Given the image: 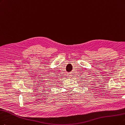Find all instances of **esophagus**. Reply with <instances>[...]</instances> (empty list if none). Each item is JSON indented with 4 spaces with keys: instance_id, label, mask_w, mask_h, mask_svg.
<instances>
[{
    "instance_id": "obj_1",
    "label": "esophagus",
    "mask_w": 125,
    "mask_h": 125,
    "mask_svg": "<svg viewBox=\"0 0 125 125\" xmlns=\"http://www.w3.org/2000/svg\"><path fill=\"white\" fill-rule=\"evenodd\" d=\"M67 77L68 78H71L72 77V74L70 73H69L67 74Z\"/></svg>"
}]
</instances>
